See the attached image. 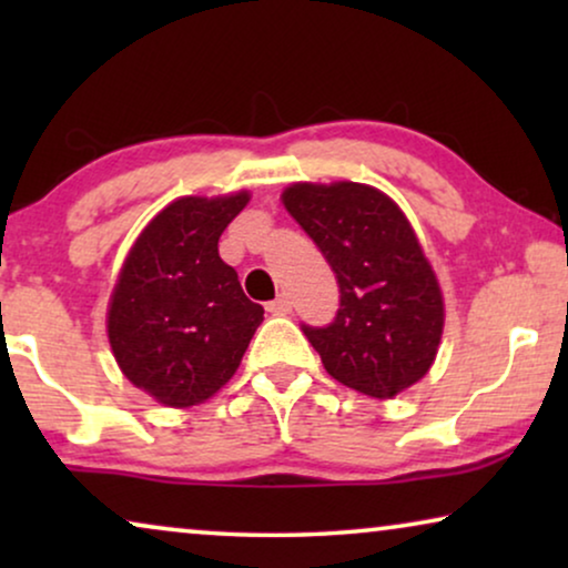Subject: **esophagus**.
I'll list each match as a JSON object with an SVG mask.
<instances>
[{"instance_id": "34e87169", "label": "esophagus", "mask_w": 568, "mask_h": 568, "mask_svg": "<svg viewBox=\"0 0 568 568\" xmlns=\"http://www.w3.org/2000/svg\"><path fill=\"white\" fill-rule=\"evenodd\" d=\"M268 313L271 315H290L292 313V300L286 294H278L274 302H268Z\"/></svg>"}]
</instances>
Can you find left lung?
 Masks as SVG:
<instances>
[{
    "mask_svg": "<svg viewBox=\"0 0 568 568\" xmlns=\"http://www.w3.org/2000/svg\"><path fill=\"white\" fill-rule=\"evenodd\" d=\"M284 206L338 282L333 323L302 325L341 385L393 398L429 372L445 325L437 276L406 214L364 183H294Z\"/></svg>",
    "mask_w": 568,
    "mask_h": 568,
    "instance_id": "obj_1",
    "label": "left lung"
}]
</instances>
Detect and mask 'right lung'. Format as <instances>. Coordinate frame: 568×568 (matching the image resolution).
I'll return each instance as SVG.
<instances>
[{
	"label": "right lung",
	"mask_w": 568,
	"mask_h": 568,
	"mask_svg": "<svg viewBox=\"0 0 568 568\" xmlns=\"http://www.w3.org/2000/svg\"><path fill=\"white\" fill-rule=\"evenodd\" d=\"M247 193L185 196L136 237L108 307V341L123 375L154 400L189 408L235 375L263 307L245 297L220 237Z\"/></svg>",
	"instance_id": "1"
}]
</instances>
